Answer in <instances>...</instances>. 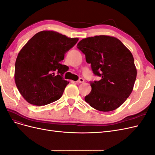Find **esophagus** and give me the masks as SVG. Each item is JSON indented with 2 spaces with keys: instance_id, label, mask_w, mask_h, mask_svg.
<instances>
[{
  "instance_id": "34e87169",
  "label": "esophagus",
  "mask_w": 155,
  "mask_h": 155,
  "mask_svg": "<svg viewBox=\"0 0 155 155\" xmlns=\"http://www.w3.org/2000/svg\"><path fill=\"white\" fill-rule=\"evenodd\" d=\"M78 83H84V79L83 78H79L78 80L76 81Z\"/></svg>"
}]
</instances>
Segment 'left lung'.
<instances>
[{
  "label": "left lung",
  "mask_w": 155,
  "mask_h": 155,
  "mask_svg": "<svg viewBox=\"0 0 155 155\" xmlns=\"http://www.w3.org/2000/svg\"><path fill=\"white\" fill-rule=\"evenodd\" d=\"M77 48L85 55L94 74L101 78L91 82L85 101L100 111L116 109L130 96L137 78L132 54L119 39L107 35L83 39Z\"/></svg>",
  "instance_id": "obj_1"
}]
</instances>
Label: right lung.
I'll return each mask as SVG.
<instances>
[{
	"label": "right lung",
	"mask_w": 155,
	"mask_h": 155,
	"mask_svg": "<svg viewBox=\"0 0 155 155\" xmlns=\"http://www.w3.org/2000/svg\"><path fill=\"white\" fill-rule=\"evenodd\" d=\"M78 40L54 31H41L21 50L15 61V81L29 104L45 105L62 96L69 82L63 77L67 66L60 62Z\"/></svg>",
	"instance_id": "add662e5"
}]
</instances>
